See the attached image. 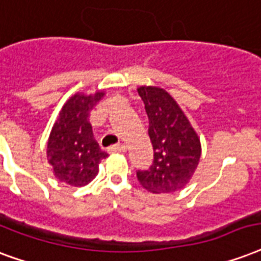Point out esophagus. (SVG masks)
Here are the masks:
<instances>
[{
  "label": "esophagus",
  "instance_id": "esophagus-1",
  "mask_svg": "<svg viewBox=\"0 0 261 261\" xmlns=\"http://www.w3.org/2000/svg\"><path fill=\"white\" fill-rule=\"evenodd\" d=\"M127 150V146L123 144H119V145H113L111 148L108 149V152L111 153H115V152H119V153H124Z\"/></svg>",
  "mask_w": 261,
  "mask_h": 261
}]
</instances>
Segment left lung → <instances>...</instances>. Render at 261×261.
<instances>
[{"label":"left lung","mask_w":261,"mask_h":261,"mask_svg":"<svg viewBox=\"0 0 261 261\" xmlns=\"http://www.w3.org/2000/svg\"><path fill=\"white\" fill-rule=\"evenodd\" d=\"M149 119L148 134L153 163L137 171L138 182L152 193H174L184 189L194 174L201 145L188 117L172 97L159 87H139Z\"/></svg>","instance_id":"obj_1"}]
</instances>
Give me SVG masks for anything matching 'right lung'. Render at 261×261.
<instances>
[{
  "instance_id": "1",
  "label": "right lung",
  "mask_w": 261,
  "mask_h": 261,
  "mask_svg": "<svg viewBox=\"0 0 261 261\" xmlns=\"http://www.w3.org/2000/svg\"><path fill=\"white\" fill-rule=\"evenodd\" d=\"M104 93L75 94L65 102L47 141V160L56 178L71 185L85 186L98 174L99 162L108 156L95 142L89 123L91 109Z\"/></svg>"
}]
</instances>
